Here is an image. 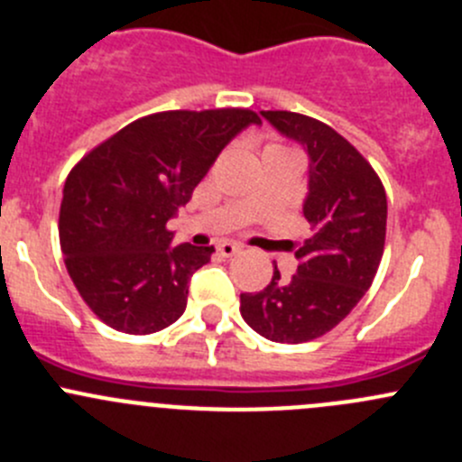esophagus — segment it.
Masks as SVG:
<instances>
[{
    "label": "esophagus",
    "mask_w": 462,
    "mask_h": 462,
    "mask_svg": "<svg viewBox=\"0 0 462 462\" xmlns=\"http://www.w3.org/2000/svg\"><path fill=\"white\" fill-rule=\"evenodd\" d=\"M240 245L238 243H231V240H224V243H219L217 245V252L222 254L224 258H231V256H236V254L240 252Z\"/></svg>",
    "instance_id": "esophagus-1"
}]
</instances>
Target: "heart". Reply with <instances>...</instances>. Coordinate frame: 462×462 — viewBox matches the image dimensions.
I'll return each instance as SVG.
<instances>
[{
    "label": "heart",
    "mask_w": 462,
    "mask_h": 462,
    "mask_svg": "<svg viewBox=\"0 0 462 462\" xmlns=\"http://www.w3.org/2000/svg\"><path fill=\"white\" fill-rule=\"evenodd\" d=\"M265 149H290V147H283V144H276V143H272V144H267ZM290 152H292V149H290Z\"/></svg>",
    "instance_id": "b5f03b06"
}]
</instances>
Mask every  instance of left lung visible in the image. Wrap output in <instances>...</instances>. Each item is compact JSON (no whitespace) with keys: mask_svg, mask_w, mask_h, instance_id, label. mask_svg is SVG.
Here are the masks:
<instances>
[{"mask_svg":"<svg viewBox=\"0 0 462 462\" xmlns=\"http://www.w3.org/2000/svg\"><path fill=\"white\" fill-rule=\"evenodd\" d=\"M279 134L309 153L304 217L310 236L294 258L292 279L274 276L261 292L240 294L245 322L272 342L315 340L351 313L370 290L385 247L388 199L363 153L315 117L261 111Z\"/></svg>","mask_w":462,"mask_h":462,"instance_id":"obj_1","label":"left lung"}]
</instances>
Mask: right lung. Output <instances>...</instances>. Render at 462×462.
I'll list each match as a JSON object with an SVG mask.
<instances>
[{
    "mask_svg": "<svg viewBox=\"0 0 462 462\" xmlns=\"http://www.w3.org/2000/svg\"><path fill=\"white\" fill-rule=\"evenodd\" d=\"M261 117L247 108L162 111L97 144L68 174L59 215L69 279L111 328L147 336L188 304V281L213 247H172L168 219L215 158Z\"/></svg>",
    "mask_w": 462,
    "mask_h": 462,
    "instance_id": "right-lung-1",
    "label": "right lung"
}]
</instances>
